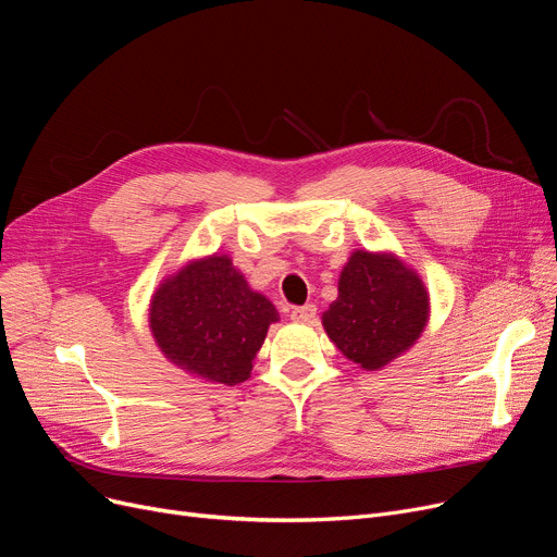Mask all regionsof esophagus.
<instances>
[{
  "label": "esophagus",
  "instance_id": "1",
  "mask_svg": "<svg viewBox=\"0 0 557 557\" xmlns=\"http://www.w3.org/2000/svg\"><path fill=\"white\" fill-rule=\"evenodd\" d=\"M313 317H317V305H302L292 309V319L296 323H311Z\"/></svg>",
  "mask_w": 557,
  "mask_h": 557
}]
</instances>
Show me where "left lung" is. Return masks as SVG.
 Wrapping results in <instances>:
<instances>
[{"instance_id":"8db88e82","label":"left lung","mask_w":557,"mask_h":557,"mask_svg":"<svg viewBox=\"0 0 557 557\" xmlns=\"http://www.w3.org/2000/svg\"><path fill=\"white\" fill-rule=\"evenodd\" d=\"M321 319L330 342L352 364L380 371L419 342L430 296L421 275L398 255L355 250L338 275V296Z\"/></svg>"}]
</instances>
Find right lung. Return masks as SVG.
Wrapping results in <instances>:
<instances>
[{
  "label": "right lung",
  "mask_w": 557,
  "mask_h": 557,
  "mask_svg": "<svg viewBox=\"0 0 557 557\" xmlns=\"http://www.w3.org/2000/svg\"><path fill=\"white\" fill-rule=\"evenodd\" d=\"M277 321L275 305L219 252L184 263L150 300V332L163 357L190 375L227 386L250 377Z\"/></svg>",
  "instance_id": "obj_1"
}]
</instances>
